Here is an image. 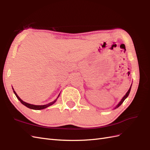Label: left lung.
Masks as SVG:
<instances>
[{
    "instance_id": "obj_1",
    "label": "left lung",
    "mask_w": 150,
    "mask_h": 150,
    "mask_svg": "<svg viewBox=\"0 0 150 150\" xmlns=\"http://www.w3.org/2000/svg\"><path fill=\"white\" fill-rule=\"evenodd\" d=\"M131 87L129 88V90L128 91V92H127L126 93V94L125 95V96H124V97L123 98H122V99H121V101L119 103V104H117V105L116 106V108H118L120 105H121V104L122 103H123V101L125 100V99L127 98V97H128V95H129V93H130V90H131Z\"/></svg>"
}]
</instances>
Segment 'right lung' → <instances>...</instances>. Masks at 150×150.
I'll return each mask as SVG.
<instances>
[{"instance_id":"obj_1","label":"right lung","mask_w":150,"mask_h":150,"mask_svg":"<svg viewBox=\"0 0 150 150\" xmlns=\"http://www.w3.org/2000/svg\"><path fill=\"white\" fill-rule=\"evenodd\" d=\"M13 93H14V94H16V96L17 98L18 99H19V100L21 101V103L22 104H24V106H25L26 107H28V108H30V109H33V110H42V109L46 108L49 107V106L52 105V104H53L54 103H55V102L56 101V100H54V101H52V102H51V103H49V104H46V105H33V104H29V103H25V102L22 101V99H21L19 96H18V95L16 94V93L15 92V91H13Z\"/></svg>"}]
</instances>
